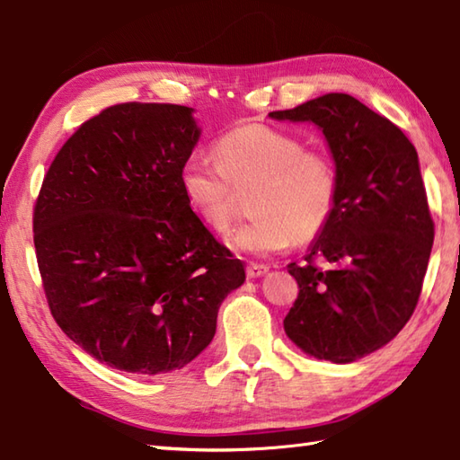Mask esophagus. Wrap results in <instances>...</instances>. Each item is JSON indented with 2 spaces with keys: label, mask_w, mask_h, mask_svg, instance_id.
Segmentation results:
<instances>
[{
  "label": "esophagus",
  "mask_w": 460,
  "mask_h": 460,
  "mask_svg": "<svg viewBox=\"0 0 460 460\" xmlns=\"http://www.w3.org/2000/svg\"><path fill=\"white\" fill-rule=\"evenodd\" d=\"M267 271H270V267L261 265V263H249L247 265V275H249V278H261V275H265Z\"/></svg>",
  "instance_id": "34e87169"
}]
</instances>
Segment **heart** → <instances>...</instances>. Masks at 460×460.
Wrapping results in <instances>:
<instances>
[{"instance_id":"obj_1","label":"heart","mask_w":460,"mask_h":460,"mask_svg":"<svg viewBox=\"0 0 460 460\" xmlns=\"http://www.w3.org/2000/svg\"><path fill=\"white\" fill-rule=\"evenodd\" d=\"M215 163L189 156L179 185L187 205L208 229L225 231L233 217V190L255 187L253 221L241 225L229 247L271 255L305 243L328 225L338 201V177L330 156L305 150L302 140L267 124H243L217 140Z\"/></svg>"}]
</instances>
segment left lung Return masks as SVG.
Segmentation results:
<instances>
[{
  "label": "left lung",
  "instance_id": "8db88e82",
  "mask_svg": "<svg viewBox=\"0 0 460 460\" xmlns=\"http://www.w3.org/2000/svg\"><path fill=\"white\" fill-rule=\"evenodd\" d=\"M270 119L315 124L338 177L328 225L305 263L288 265L299 296L283 330L317 360L356 362L396 338L419 304L434 241L419 155L402 130L341 92Z\"/></svg>",
  "mask_w": 460,
  "mask_h": 460
}]
</instances>
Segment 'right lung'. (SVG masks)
<instances>
[{"instance_id": "right-lung-1", "label": "right lung", "mask_w": 460, "mask_h": 460, "mask_svg": "<svg viewBox=\"0 0 460 460\" xmlns=\"http://www.w3.org/2000/svg\"><path fill=\"white\" fill-rule=\"evenodd\" d=\"M193 108L127 102L86 120L49 164L33 245L56 323L120 372L185 368L245 270L193 213L179 172Z\"/></svg>"}]
</instances>
